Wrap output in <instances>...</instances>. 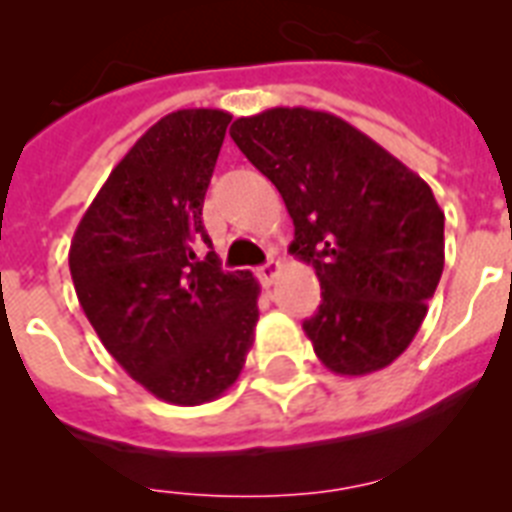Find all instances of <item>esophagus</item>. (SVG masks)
<instances>
[{
    "label": "esophagus",
    "instance_id": "1",
    "mask_svg": "<svg viewBox=\"0 0 512 512\" xmlns=\"http://www.w3.org/2000/svg\"><path fill=\"white\" fill-rule=\"evenodd\" d=\"M279 271H281V265L276 263V260H271V263H265L263 268H257V276H260V281H263L265 287H271L273 281L279 279Z\"/></svg>",
    "mask_w": 512,
    "mask_h": 512
}]
</instances>
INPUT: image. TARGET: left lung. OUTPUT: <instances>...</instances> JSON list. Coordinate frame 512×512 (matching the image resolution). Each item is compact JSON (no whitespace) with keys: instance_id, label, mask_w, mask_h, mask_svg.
Returning a JSON list of instances; mask_svg holds the SVG:
<instances>
[{"instance_id":"left-lung-1","label":"left lung","mask_w":512,"mask_h":512,"mask_svg":"<svg viewBox=\"0 0 512 512\" xmlns=\"http://www.w3.org/2000/svg\"><path fill=\"white\" fill-rule=\"evenodd\" d=\"M233 143L287 204L289 252L316 268L321 305L303 321L329 372L361 377L414 340L444 271V212L430 185L327 111L268 108Z\"/></svg>"}]
</instances>
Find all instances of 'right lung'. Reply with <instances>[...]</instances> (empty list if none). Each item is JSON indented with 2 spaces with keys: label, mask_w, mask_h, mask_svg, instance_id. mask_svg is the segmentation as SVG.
<instances>
[{
  "label": "right lung",
  "mask_w": 512,
  "mask_h": 512,
  "mask_svg": "<svg viewBox=\"0 0 512 512\" xmlns=\"http://www.w3.org/2000/svg\"><path fill=\"white\" fill-rule=\"evenodd\" d=\"M231 114L183 108L116 164L76 225L68 268L100 342L167 404L223 396L255 340L260 284L220 271L201 207Z\"/></svg>",
  "instance_id": "obj_1"
}]
</instances>
